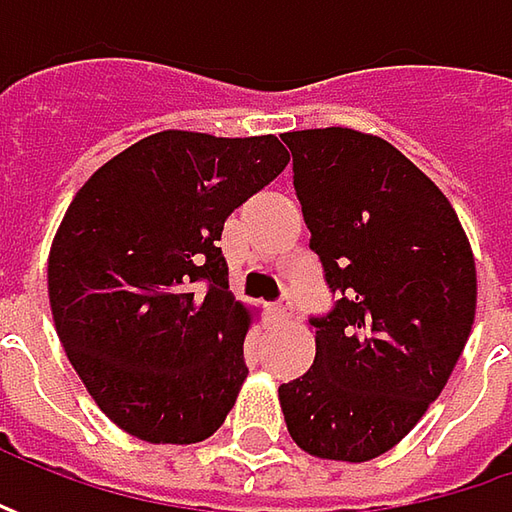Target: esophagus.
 <instances>
[{"label": "esophagus", "instance_id": "obj_1", "mask_svg": "<svg viewBox=\"0 0 512 512\" xmlns=\"http://www.w3.org/2000/svg\"><path fill=\"white\" fill-rule=\"evenodd\" d=\"M290 310H293V305H290V299L285 296V299H279V302L270 305V316H273V319H287Z\"/></svg>", "mask_w": 512, "mask_h": 512}]
</instances>
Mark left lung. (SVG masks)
I'll return each instance as SVG.
<instances>
[{
  "label": "left lung",
  "instance_id": "1",
  "mask_svg": "<svg viewBox=\"0 0 512 512\" xmlns=\"http://www.w3.org/2000/svg\"><path fill=\"white\" fill-rule=\"evenodd\" d=\"M282 139L339 302L310 322L316 359L279 387V404L305 453L370 462L419 424L459 362L476 259L450 199L382 136L316 128Z\"/></svg>",
  "mask_w": 512,
  "mask_h": 512
}]
</instances>
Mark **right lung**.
<instances>
[{"label":"right lung","instance_id":"obj_1","mask_svg":"<svg viewBox=\"0 0 512 512\" xmlns=\"http://www.w3.org/2000/svg\"><path fill=\"white\" fill-rule=\"evenodd\" d=\"M287 162L273 133L162 130L76 190L50 245V313L90 399L130 436L205 442L236 404L253 310L230 293L216 242Z\"/></svg>","mask_w":512,"mask_h":512}]
</instances>
